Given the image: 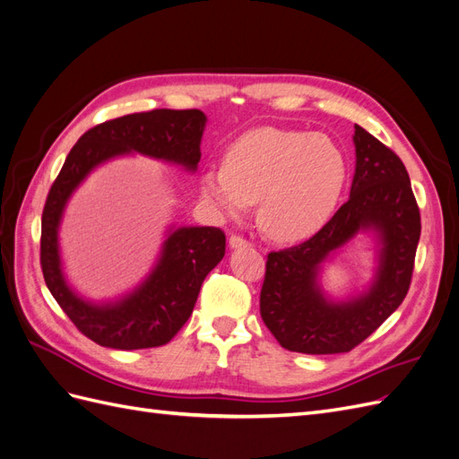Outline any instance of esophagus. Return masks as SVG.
<instances>
[{"label": "esophagus", "instance_id": "34e87169", "mask_svg": "<svg viewBox=\"0 0 459 459\" xmlns=\"http://www.w3.org/2000/svg\"><path fill=\"white\" fill-rule=\"evenodd\" d=\"M228 243H230L231 248H241V247H248V245H251L247 239H243L241 235H231Z\"/></svg>", "mask_w": 459, "mask_h": 459}]
</instances>
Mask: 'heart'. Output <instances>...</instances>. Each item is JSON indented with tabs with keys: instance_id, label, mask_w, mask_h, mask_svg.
I'll return each instance as SVG.
<instances>
[{
	"instance_id": "heart-1",
	"label": "heart",
	"mask_w": 459,
	"mask_h": 459,
	"mask_svg": "<svg viewBox=\"0 0 459 459\" xmlns=\"http://www.w3.org/2000/svg\"><path fill=\"white\" fill-rule=\"evenodd\" d=\"M346 179V162L324 134L256 128L228 151L224 166L201 179L203 195L226 218L258 201V224L272 239L310 238L333 214Z\"/></svg>"
}]
</instances>
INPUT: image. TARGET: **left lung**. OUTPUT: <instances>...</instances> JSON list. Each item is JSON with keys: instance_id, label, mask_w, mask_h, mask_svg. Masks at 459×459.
Returning a JSON list of instances; mask_svg holds the SVG:
<instances>
[{"instance_id": "obj_1", "label": "left lung", "mask_w": 459, "mask_h": 459, "mask_svg": "<svg viewBox=\"0 0 459 459\" xmlns=\"http://www.w3.org/2000/svg\"><path fill=\"white\" fill-rule=\"evenodd\" d=\"M356 170L351 197L314 238L270 253L260 316L283 349L302 354L349 352L406 299L421 235L410 176L394 151L354 124ZM359 230H373L380 266L366 294L333 303L316 283L321 264Z\"/></svg>"}]
</instances>
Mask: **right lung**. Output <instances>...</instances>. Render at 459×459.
<instances>
[{"label":"right lung","instance_id":"right-lung-1","mask_svg":"<svg viewBox=\"0 0 459 459\" xmlns=\"http://www.w3.org/2000/svg\"><path fill=\"white\" fill-rule=\"evenodd\" d=\"M204 126L206 117L197 108H155L97 124L71 149L53 182L41 214V272L63 312L93 342L118 351L169 342L189 319L204 277L224 258L226 235L220 228L170 230L159 262L140 287L120 300L95 304L78 297L63 273L59 226L68 199L95 166L128 152L195 172Z\"/></svg>","mask_w":459,"mask_h":459}]
</instances>
